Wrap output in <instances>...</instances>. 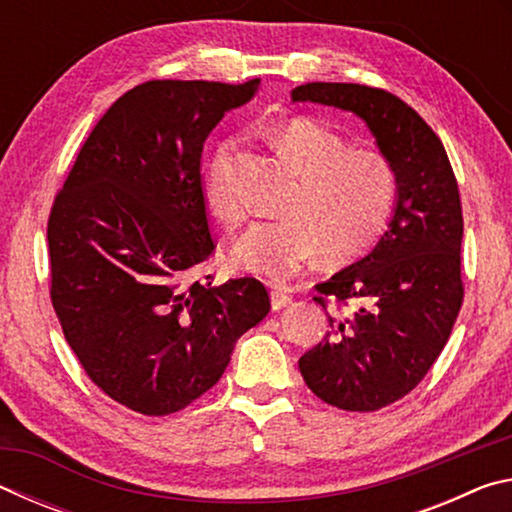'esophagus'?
Listing matches in <instances>:
<instances>
[{
    "mask_svg": "<svg viewBox=\"0 0 512 512\" xmlns=\"http://www.w3.org/2000/svg\"><path fill=\"white\" fill-rule=\"evenodd\" d=\"M291 293L284 289V287H273L271 289V305H273V309H282V307H287V305H291Z\"/></svg>",
    "mask_w": 512,
    "mask_h": 512,
    "instance_id": "esophagus-1",
    "label": "esophagus"
}]
</instances>
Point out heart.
I'll return each instance as SVG.
<instances>
[{
	"mask_svg": "<svg viewBox=\"0 0 512 512\" xmlns=\"http://www.w3.org/2000/svg\"><path fill=\"white\" fill-rule=\"evenodd\" d=\"M277 153L300 173L277 219L255 221L232 246L241 271L282 282L323 250L334 259L361 255L381 237L397 201L391 160L370 146H352L314 119H291L273 135ZM205 198L228 223L246 216L237 178V146L223 142L205 167Z\"/></svg>",
	"mask_w": 512,
	"mask_h": 512,
	"instance_id": "obj_1",
	"label": "heart"
}]
</instances>
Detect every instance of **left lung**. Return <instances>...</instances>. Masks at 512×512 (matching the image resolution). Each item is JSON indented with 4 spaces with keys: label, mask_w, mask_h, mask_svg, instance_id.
I'll return each instance as SVG.
<instances>
[{
    "label": "left lung",
    "mask_w": 512,
    "mask_h": 512,
    "mask_svg": "<svg viewBox=\"0 0 512 512\" xmlns=\"http://www.w3.org/2000/svg\"><path fill=\"white\" fill-rule=\"evenodd\" d=\"M293 101L350 110L366 121L397 173V205L377 246L316 284L334 302L325 339L298 361L311 393L343 411L402 400L443 352L463 305V210L440 137L395 94L359 83H305Z\"/></svg>",
    "instance_id": "left-lung-1"
}]
</instances>
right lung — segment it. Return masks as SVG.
<instances>
[{
    "label": "right lung",
    "instance_id": "add662e5",
    "mask_svg": "<svg viewBox=\"0 0 512 512\" xmlns=\"http://www.w3.org/2000/svg\"><path fill=\"white\" fill-rule=\"evenodd\" d=\"M257 85H135L92 128L51 205L49 296L65 341L135 413H176L210 391L239 336L271 309L255 277L189 280L216 248L203 144Z\"/></svg>",
    "mask_w": 512,
    "mask_h": 512
}]
</instances>
